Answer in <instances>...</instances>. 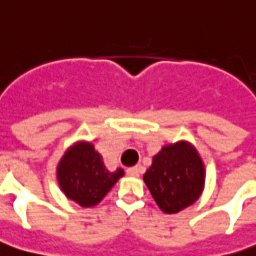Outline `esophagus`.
Returning <instances> with one entry per match:
<instances>
[{
	"mask_svg": "<svg viewBox=\"0 0 256 256\" xmlns=\"http://www.w3.org/2000/svg\"><path fill=\"white\" fill-rule=\"evenodd\" d=\"M140 172H142V168H132L126 170V174L130 176H140Z\"/></svg>",
	"mask_w": 256,
	"mask_h": 256,
	"instance_id": "obj_1",
	"label": "esophagus"
}]
</instances>
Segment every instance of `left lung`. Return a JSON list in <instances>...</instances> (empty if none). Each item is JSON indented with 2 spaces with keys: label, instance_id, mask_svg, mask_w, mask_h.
<instances>
[{
  "label": "left lung",
  "instance_id": "1",
  "mask_svg": "<svg viewBox=\"0 0 256 256\" xmlns=\"http://www.w3.org/2000/svg\"><path fill=\"white\" fill-rule=\"evenodd\" d=\"M206 170L196 148L178 140L160 148L152 156L144 180L152 198L166 214H176L202 195Z\"/></svg>",
  "mask_w": 256,
  "mask_h": 256
}]
</instances>
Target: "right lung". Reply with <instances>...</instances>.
<instances>
[{
  "instance_id": "1",
  "label": "right lung",
  "mask_w": 256,
  "mask_h": 256,
  "mask_svg": "<svg viewBox=\"0 0 256 256\" xmlns=\"http://www.w3.org/2000/svg\"><path fill=\"white\" fill-rule=\"evenodd\" d=\"M124 175L122 168L110 172L94 144L86 140L72 144L57 166V180L62 192L82 207L98 204Z\"/></svg>"
}]
</instances>
